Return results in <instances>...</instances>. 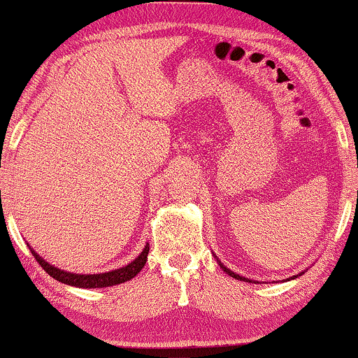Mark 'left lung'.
I'll use <instances>...</instances> for the list:
<instances>
[{"label":"left lung","mask_w":358,"mask_h":358,"mask_svg":"<svg viewBox=\"0 0 358 358\" xmlns=\"http://www.w3.org/2000/svg\"><path fill=\"white\" fill-rule=\"evenodd\" d=\"M219 264H220V262H219ZM220 268H222V269H224V271H225V273H227V274H231V276H232V278H236V279H241V281H249V279H245V278H242V276H239V274L232 273V271H231V269H227V268H225V266H224V264H220Z\"/></svg>","instance_id":"8db88e82"}]
</instances>
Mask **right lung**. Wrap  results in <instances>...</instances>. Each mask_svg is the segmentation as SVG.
Here are the masks:
<instances>
[{"label":"right lung","instance_id":"add662e5","mask_svg":"<svg viewBox=\"0 0 358 358\" xmlns=\"http://www.w3.org/2000/svg\"><path fill=\"white\" fill-rule=\"evenodd\" d=\"M148 252H150V248L143 249V252L134 259L133 262L124 266L121 269H114L110 273H102V274H73V273H67V271H62L53 268L52 264H48L47 261H43L38 254L31 250L36 262L45 269V273L50 274L53 279L57 281L64 282V285H71V286H77V287H106V286H114V285H121V282L129 281L133 279L136 274L145 268L146 259H148Z\"/></svg>","mask_w":358,"mask_h":358}]
</instances>
